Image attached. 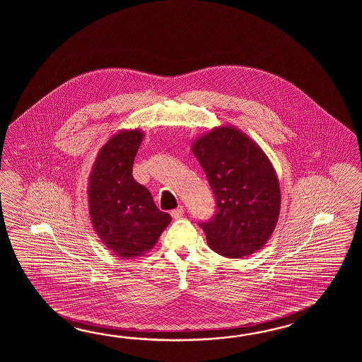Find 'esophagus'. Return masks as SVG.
I'll use <instances>...</instances> for the list:
<instances>
[{"label":"esophagus","mask_w":362,"mask_h":362,"mask_svg":"<svg viewBox=\"0 0 362 362\" xmlns=\"http://www.w3.org/2000/svg\"><path fill=\"white\" fill-rule=\"evenodd\" d=\"M185 208L184 206H178L176 209H173L172 212H170V215L173 218H181L182 216H184Z\"/></svg>","instance_id":"obj_1"}]
</instances>
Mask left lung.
<instances>
[{
    "label": "left lung",
    "mask_w": 362,
    "mask_h": 362,
    "mask_svg": "<svg viewBox=\"0 0 362 362\" xmlns=\"http://www.w3.org/2000/svg\"><path fill=\"white\" fill-rule=\"evenodd\" d=\"M215 194L217 212L200 223L208 246L240 259L262 250L276 229L281 209L277 173L254 139L230 124L200 134L192 142Z\"/></svg>",
    "instance_id": "1"
}]
</instances>
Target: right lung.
Returning <instances> with one entry per match:
<instances>
[{
    "instance_id": "add662e5",
    "label": "right lung",
    "mask_w": 362,
    "mask_h": 362,
    "mask_svg": "<svg viewBox=\"0 0 362 362\" xmlns=\"http://www.w3.org/2000/svg\"><path fill=\"white\" fill-rule=\"evenodd\" d=\"M145 132L122 129L100 147L88 180V207L102 243L122 259L139 257L154 248L170 214L155 206L150 192L132 176Z\"/></svg>"
}]
</instances>
